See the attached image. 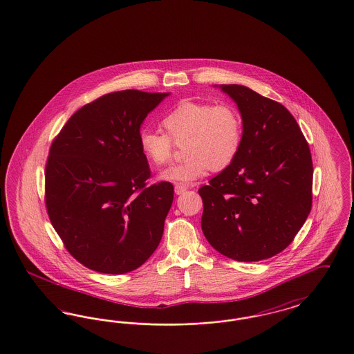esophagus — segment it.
I'll return each mask as SVG.
<instances>
[{"label": "esophagus", "mask_w": 354, "mask_h": 354, "mask_svg": "<svg viewBox=\"0 0 354 354\" xmlns=\"http://www.w3.org/2000/svg\"><path fill=\"white\" fill-rule=\"evenodd\" d=\"M187 189H188V185H187V184H175V194H176V195H182V194H183V192H185Z\"/></svg>", "instance_id": "1"}]
</instances>
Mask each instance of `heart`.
<instances>
[{
    "mask_svg": "<svg viewBox=\"0 0 354 354\" xmlns=\"http://www.w3.org/2000/svg\"><path fill=\"white\" fill-rule=\"evenodd\" d=\"M166 133L142 130V153L153 165L172 160L175 146L183 147L182 163L162 172L169 182L189 183L211 170H224L240 153L243 121L230 104L180 101L162 120Z\"/></svg>",
    "mask_w": 354,
    "mask_h": 354,
    "instance_id": "b5f03b06",
    "label": "heart"
}]
</instances>
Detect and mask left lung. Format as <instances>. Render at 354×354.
<instances>
[{
    "label": "left lung",
    "instance_id": "left-lung-1",
    "mask_svg": "<svg viewBox=\"0 0 354 354\" xmlns=\"http://www.w3.org/2000/svg\"><path fill=\"white\" fill-rule=\"evenodd\" d=\"M221 88L239 105L243 140L236 159L198 188L201 229L227 258L268 259L294 241L311 212L310 146L281 102L243 85Z\"/></svg>",
    "mask_w": 354,
    "mask_h": 354
}]
</instances>
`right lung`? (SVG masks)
Returning <instances> with one entry per match:
<instances>
[{
  "label": "right lung",
  "mask_w": 354,
  "mask_h": 354,
  "mask_svg": "<svg viewBox=\"0 0 354 354\" xmlns=\"http://www.w3.org/2000/svg\"><path fill=\"white\" fill-rule=\"evenodd\" d=\"M169 93L118 91L85 104L51 143L47 214L67 252L102 274H125L156 252L174 200L170 182L149 184L143 120Z\"/></svg>",
  "instance_id": "right-lung-1"
}]
</instances>
